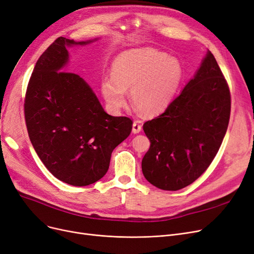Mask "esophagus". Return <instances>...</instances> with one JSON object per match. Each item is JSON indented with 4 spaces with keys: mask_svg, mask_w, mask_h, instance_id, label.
<instances>
[{
    "mask_svg": "<svg viewBox=\"0 0 254 254\" xmlns=\"http://www.w3.org/2000/svg\"><path fill=\"white\" fill-rule=\"evenodd\" d=\"M141 129H142V126L140 125V122H139V121H135L134 124H133L132 132H133L134 134H139L140 132H141Z\"/></svg>",
    "mask_w": 254,
    "mask_h": 254,
    "instance_id": "1",
    "label": "esophagus"
}]
</instances>
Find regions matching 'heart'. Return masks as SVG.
I'll return each instance as SVG.
<instances>
[{
  "label": "heart",
  "mask_w": 254,
  "mask_h": 254,
  "mask_svg": "<svg viewBox=\"0 0 254 254\" xmlns=\"http://www.w3.org/2000/svg\"><path fill=\"white\" fill-rule=\"evenodd\" d=\"M113 75L101 81V94L110 109L117 111L127 103L130 90L135 109L145 116L164 111L183 79L181 62L152 48L132 49L120 53L113 63Z\"/></svg>",
  "instance_id": "heart-1"
}]
</instances>
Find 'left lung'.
<instances>
[{
    "label": "left lung",
    "instance_id": "obj_1",
    "mask_svg": "<svg viewBox=\"0 0 254 254\" xmlns=\"http://www.w3.org/2000/svg\"><path fill=\"white\" fill-rule=\"evenodd\" d=\"M230 91L210 51L164 113L143 125L151 146L142 159L145 179L179 190L207 170L229 124Z\"/></svg>",
    "mask_w": 254,
    "mask_h": 254
}]
</instances>
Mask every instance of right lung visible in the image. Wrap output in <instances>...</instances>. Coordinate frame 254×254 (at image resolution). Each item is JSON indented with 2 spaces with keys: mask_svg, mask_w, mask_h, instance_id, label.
I'll return each mask as SVG.
<instances>
[{
  "mask_svg": "<svg viewBox=\"0 0 254 254\" xmlns=\"http://www.w3.org/2000/svg\"><path fill=\"white\" fill-rule=\"evenodd\" d=\"M94 41L56 39L36 62L24 103L37 156L55 178L73 186L93 184L107 174L112 152L133 126L127 117L107 114L88 82L64 69L68 47Z\"/></svg>",
  "mask_w": 254,
  "mask_h": 254,
  "instance_id": "obj_1",
  "label": "right lung"
}]
</instances>
